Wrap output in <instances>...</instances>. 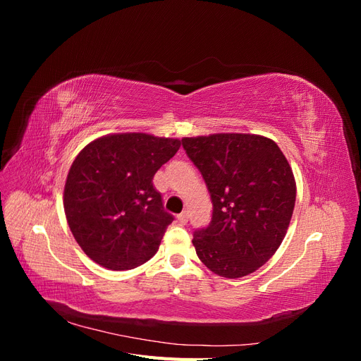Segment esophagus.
I'll list each match as a JSON object with an SVG mask.
<instances>
[{
  "label": "esophagus",
  "mask_w": 361,
  "mask_h": 361,
  "mask_svg": "<svg viewBox=\"0 0 361 361\" xmlns=\"http://www.w3.org/2000/svg\"><path fill=\"white\" fill-rule=\"evenodd\" d=\"M178 221H179L180 224H187V221H188V214H187V212L179 214V215H178Z\"/></svg>",
  "instance_id": "esophagus-1"
}]
</instances>
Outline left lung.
Wrapping results in <instances>:
<instances>
[{
	"mask_svg": "<svg viewBox=\"0 0 361 361\" xmlns=\"http://www.w3.org/2000/svg\"><path fill=\"white\" fill-rule=\"evenodd\" d=\"M182 146L204 179L212 220L192 245L216 276L251 274L276 253L292 218L297 185L276 141L255 134L185 137Z\"/></svg>",
	"mask_w": 361,
	"mask_h": 361,
	"instance_id": "obj_1",
	"label": "left lung"
}]
</instances>
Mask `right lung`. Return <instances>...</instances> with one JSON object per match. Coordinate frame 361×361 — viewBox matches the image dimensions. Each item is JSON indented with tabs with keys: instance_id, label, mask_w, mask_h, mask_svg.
Returning <instances> with one entry per match:
<instances>
[{
	"instance_id": "obj_1",
	"label": "right lung",
	"mask_w": 361,
	"mask_h": 361,
	"mask_svg": "<svg viewBox=\"0 0 361 361\" xmlns=\"http://www.w3.org/2000/svg\"><path fill=\"white\" fill-rule=\"evenodd\" d=\"M179 147L178 138L108 134L75 158L64 214L75 241L96 264L125 271L155 256L173 215L164 211L152 179Z\"/></svg>"
}]
</instances>
